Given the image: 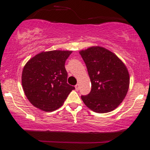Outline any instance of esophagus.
Instances as JSON below:
<instances>
[{"mask_svg":"<svg viewBox=\"0 0 150 150\" xmlns=\"http://www.w3.org/2000/svg\"><path fill=\"white\" fill-rule=\"evenodd\" d=\"M75 89H76V91H79V85L78 84H77L76 85H75Z\"/></svg>","mask_w":150,"mask_h":150,"instance_id":"1","label":"esophagus"}]
</instances>
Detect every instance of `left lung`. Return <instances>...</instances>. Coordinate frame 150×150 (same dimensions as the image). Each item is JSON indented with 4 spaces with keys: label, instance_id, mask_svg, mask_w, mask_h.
<instances>
[{
    "label": "left lung",
    "instance_id": "8db88e82",
    "mask_svg": "<svg viewBox=\"0 0 150 150\" xmlns=\"http://www.w3.org/2000/svg\"><path fill=\"white\" fill-rule=\"evenodd\" d=\"M79 54L91 82V92L81 96V100L96 113L114 110L128 91L129 75L126 66L115 54L102 47H91Z\"/></svg>",
    "mask_w": 150,
    "mask_h": 150
}]
</instances>
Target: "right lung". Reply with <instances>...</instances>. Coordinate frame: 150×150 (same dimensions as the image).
Here are the masks:
<instances>
[{"label": "right lung", "mask_w": 150, "mask_h": 150, "mask_svg": "<svg viewBox=\"0 0 150 150\" xmlns=\"http://www.w3.org/2000/svg\"><path fill=\"white\" fill-rule=\"evenodd\" d=\"M72 51L42 52L27 62L22 73V86L35 107L53 111L63 105L75 87L67 83L65 62Z\"/></svg>", "instance_id": "add662e5"}]
</instances>
